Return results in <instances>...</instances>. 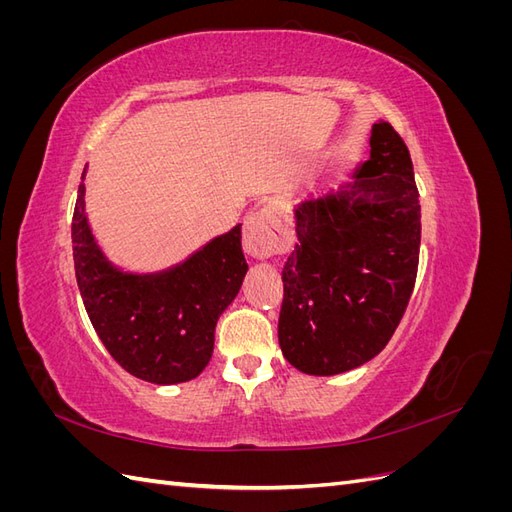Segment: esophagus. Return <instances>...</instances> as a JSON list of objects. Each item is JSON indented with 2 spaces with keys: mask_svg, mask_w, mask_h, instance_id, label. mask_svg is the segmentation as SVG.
<instances>
[{
  "mask_svg": "<svg viewBox=\"0 0 512 512\" xmlns=\"http://www.w3.org/2000/svg\"><path fill=\"white\" fill-rule=\"evenodd\" d=\"M288 232L275 220V215L267 209H260L247 215L243 224V250L256 260L271 258L273 254L286 250Z\"/></svg>",
  "mask_w": 512,
  "mask_h": 512,
  "instance_id": "obj_1",
  "label": "esophagus"
}]
</instances>
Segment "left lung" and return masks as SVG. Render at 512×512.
I'll return each instance as SVG.
<instances>
[{
	"label": "left lung",
	"instance_id": "obj_1",
	"mask_svg": "<svg viewBox=\"0 0 512 512\" xmlns=\"http://www.w3.org/2000/svg\"><path fill=\"white\" fill-rule=\"evenodd\" d=\"M369 160L350 183L294 207L277 339L309 376L361 367L389 344L418 269L421 205L410 151L391 123L371 126Z\"/></svg>",
	"mask_w": 512,
	"mask_h": 512
}]
</instances>
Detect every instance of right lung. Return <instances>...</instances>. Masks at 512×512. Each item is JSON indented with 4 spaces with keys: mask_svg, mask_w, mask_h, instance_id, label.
<instances>
[{
    "mask_svg": "<svg viewBox=\"0 0 512 512\" xmlns=\"http://www.w3.org/2000/svg\"><path fill=\"white\" fill-rule=\"evenodd\" d=\"M85 173L87 166L72 218V252L76 284L98 337L134 378L160 386L196 378L211 361L215 324L247 273L241 224L173 267L126 271L108 260L89 226Z\"/></svg>",
    "mask_w": 512,
    "mask_h": 512,
    "instance_id": "1",
    "label": "right lung"
}]
</instances>
